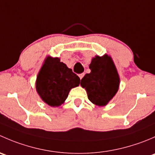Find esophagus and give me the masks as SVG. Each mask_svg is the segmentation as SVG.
<instances>
[{"label": "esophagus", "instance_id": "34e87169", "mask_svg": "<svg viewBox=\"0 0 155 155\" xmlns=\"http://www.w3.org/2000/svg\"><path fill=\"white\" fill-rule=\"evenodd\" d=\"M84 76H85V74H84V73H81V74L79 75V78H80V79H82V78H83Z\"/></svg>", "mask_w": 155, "mask_h": 155}]
</instances>
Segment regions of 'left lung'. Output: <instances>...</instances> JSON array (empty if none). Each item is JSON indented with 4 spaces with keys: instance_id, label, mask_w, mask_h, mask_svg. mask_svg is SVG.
<instances>
[{
    "instance_id": "left-lung-1",
    "label": "left lung",
    "mask_w": 155,
    "mask_h": 155,
    "mask_svg": "<svg viewBox=\"0 0 155 155\" xmlns=\"http://www.w3.org/2000/svg\"><path fill=\"white\" fill-rule=\"evenodd\" d=\"M91 73L81 80L87 97L95 105L105 106L115 96L119 86V76L112 58L107 54L96 56L89 65Z\"/></svg>"
}]
</instances>
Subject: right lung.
I'll return each mask as SVG.
<instances>
[{
	"mask_svg": "<svg viewBox=\"0 0 155 155\" xmlns=\"http://www.w3.org/2000/svg\"><path fill=\"white\" fill-rule=\"evenodd\" d=\"M80 83L79 76L60 61L48 57L40 69L36 82L37 93L51 107H59L68 96L70 89Z\"/></svg>",
	"mask_w": 155,
	"mask_h": 155,
	"instance_id": "add662e5",
	"label": "right lung"
}]
</instances>
